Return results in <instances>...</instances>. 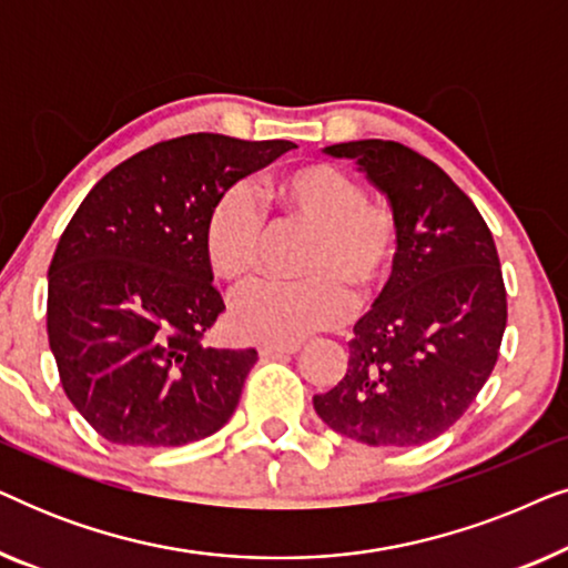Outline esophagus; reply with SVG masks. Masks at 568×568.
I'll use <instances>...</instances> for the list:
<instances>
[{
	"label": "esophagus",
	"mask_w": 568,
	"mask_h": 568,
	"mask_svg": "<svg viewBox=\"0 0 568 568\" xmlns=\"http://www.w3.org/2000/svg\"><path fill=\"white\" fill-rule=\"evenodd\" d=\"M297 352H300V344H261L258 346L261 356H290Z\"/></svg>",
	"instance_id": "34e87169"
}]
</instances>
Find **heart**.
Masks as SVG:
<instances>
[{"instance_id": "1", "label": "heart", "mask_w": 568, "mask_h": 568, "mask_svg": "<svg viewBox=\"0 0 568 568\" xmlns=\"http://www.w3.org/2000/svg\"><path fill=\"white\" fill-rule=\"evenodd\" d=\"M271 199L286 224L313 230L302 247L294 282H251L232 294L230 321L240 336L292 344L336 328L356 302L375 300L393 274L400 220L393 204L367 199L364 185L328 162L297 168L271 183ZM266 216L243 183L224 189L209 209L204 247L222 278L240 282L258 268L266 247Z\"/></svg>"}]
</instances>
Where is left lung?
<instances>
[{
	"instance_id": "left-lung-1",
	"label": "left lung",
	"mask_w": 568,
	"mask_h": 568,
	"mask_svg": "<svg viewBox=\"0 0 568 568\" xmlns=\"http://www.w3.org/2000/svg\"><path fill=\"white\" fill-rule=\"evenodd\" d=\"M352 158L400 220L393 274L354 325L348 369L315 395L331 429L372 447H418L447 432L486 385L507 328L491 230L453 178L406 144L325 146Z\"/></svg>"
}]
</instances>
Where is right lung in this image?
Masks as SVG:
<instances>
[{"label": "right lung", "mask_w": 568, "mask_h": 568, "mask_svg": "<svg viewBox=\"0 0 568 568\" xmlns=\"http://www.w3.org/2000/svg\"><path fill=\"white\" fill-rule=\"evenodd\" d=\"M294 146L185 134L123 160L84 196L51 258L45 328L61 387L100 437L181 447L227 424L258 354L201 344L224 310L206 216Z\"/></svg>", "instance_id": "1"}]
</instances>
